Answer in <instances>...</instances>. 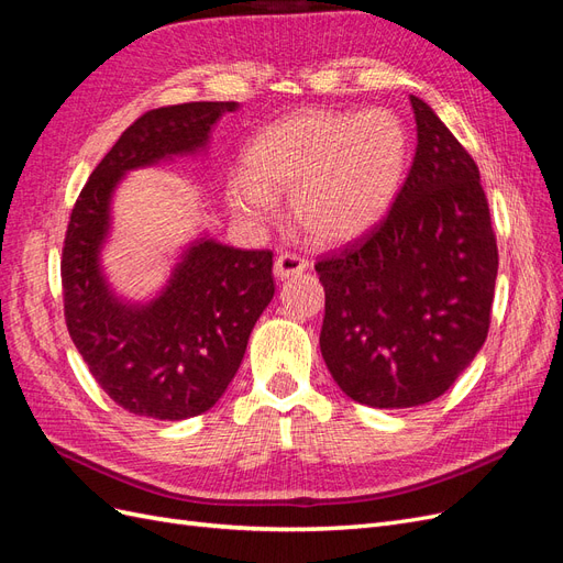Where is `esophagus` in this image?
I'll use <instances>...</instances> for the list:
<instances>
[{"label":"esophagus","instance_id":"obj_1","mask_svg":"<svg viewBox=\"0 0 563 563\" xmlns=\"http://www.w3.org/2000/svg\"><path fill=\"white\" fill-rule=\"evenodd\" d=\"M308 269V261L305 258H300L298 253H291V251H286V253H282L279 258L275 261V277L277 279H288V277H294V275H300V272H305Z\"/></svg>","mask_w":563,"mask_h":563}]
</instances>
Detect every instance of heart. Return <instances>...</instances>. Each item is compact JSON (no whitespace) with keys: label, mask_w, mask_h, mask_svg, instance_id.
<instances>
[{"label":"heart","mask_w":563,"mask_h":563,"mask_svg":"<svg viewBox=\"0 0 563 563\" xmlns=\"http://www.w3.org/2000/svg\"><path fill=\"white\" fill-rule=\"evenodd\" d=\"M411 164V135L389 110H302L269 124L246 150V174L228 183L244 223L277 218L288 192L296 223L314 242L340 246L376 228Z\"/></svg>","instance_id":"heart-1"}]
</instances>
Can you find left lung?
Segmentation results:
<instances>
[{"instance_id":"obj_1","label":"left lung","mask_w":563,"mask_h":563,"mask_svg":"<svg viewBox=\"0 0 563 563\" xmlns=\"http://www.w3.org/2000/svg\"><path fill=\"white\" fill-rule=\"evenodd\" d=\"M411 108L418 147L389 213L314 265L323 362L373 408L444 395L484 345L498 277L479 168L424 100L411 96Z\"/></svg>"}]
</instances>
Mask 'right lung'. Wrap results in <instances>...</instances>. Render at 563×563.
I'll list each match as a JSON object with an SVG mask.
<instances>
[{
    "label": "right lung",
    "instance_id": "right-lung-1",
    "mask_svg": "<svg viewBox=\"0 0 563 563\" xmlns=\"http://www.w3.org/2000/svg\"><path fill=\"white\" fill-rule=\"evenodd\" d=\"M236 108L228 100L145 112L93 168L70 213L60 261L67 331L96 383L129 413L185 420L209 411L275 296L272 251L232 249L209 236L180 253L147 302L119 298L100 267L119 180L133 168L207 150L213 124Z\"/></svg>",
    "mask_w": 563,
    "mask_h": 563
}]
</instances>
